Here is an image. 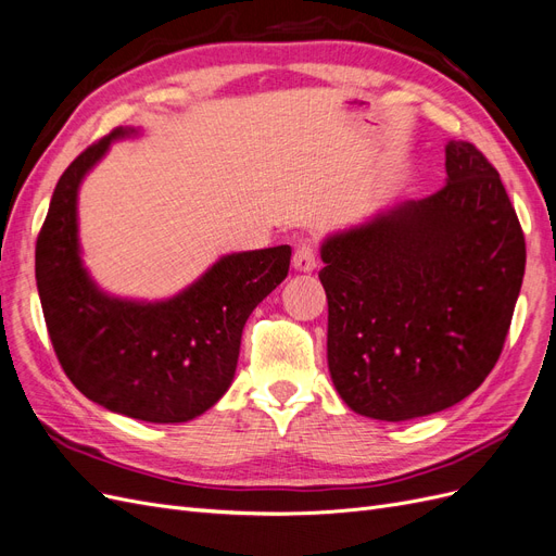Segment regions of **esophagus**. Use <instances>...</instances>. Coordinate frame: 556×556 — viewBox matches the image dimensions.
I'll use <instances>...</instances> for the list:
<instances>
[{
    "instance_id": "1",
    "label": "esophagus",
    "mask_w": 556,
    "mask_h": 556,
    "mask_svg": "<svg viewBox=\"0 0 556 556\" xmlns=\"http://www.w3.org/2000/svg\"><path fill=\"white\" fill-rule=\"evenodd\" d=\"M293 267L298 273H312L316 267V247L312 242H302L293 252Z\"/></svg>"
}]
</instances>
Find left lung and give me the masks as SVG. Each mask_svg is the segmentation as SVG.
Wrapping results in <instances>:
<instances>
[{"label":"left lung","instance_id":"left-lung-1","mask_svg":"<svg viewBox=\"0 0 556 556\" xmlns=\"http://www.w3.org/2000/svg\"><path fill=\"white\" fill-rule=\"evenodd\" d=\"M447 182L324 244L328 367L349 408L429 416L494 369L522 289L527 244L496 168L445 146Z\"/></svg>","mask_w":556,"mask_h":556}]
</instances>
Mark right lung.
<instances>
[{"instance_id": "1", "label": "right lung", "mask_w": 556, "mask_h": 556, "mask_svg": "<svg viewBox=\"0 0 556 556\" xmlns=\"http://www.w3.org/2000/svg\"><path fill=\"white\" fill-rule=\"evenodd\" d=\"M131 134L113 129L62 173L37 238V283L52 349L87 400L146 422H187L228 390L249 314L289 275L291 247L224 256L168 302L103 295L87 279L76 238L83 175Z\"/></svg>"}]
</instances>
